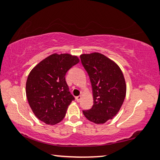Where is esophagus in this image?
<instances>
[{
	"mask_svg": "<svg viewBox=\"0 0 160 160\" xmlns=\"http://www.w3.org/2000/svg\"><path fill=\"white\" fill-rule=\"evenodd\" d=\"M75 99H76V101H77L78 102H79L80 101V99H81V96H78V97H75Z\"/></svg>",
	"mask_w": 160,
	"mask_h": 160,
	"instance_id": "1",
	"label": "esophagus"
}]
</instances>
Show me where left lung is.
Listing matches in <instances>:
<instances>
[{
	"label": "left lung",
	"instance_id": "1",
	"mask_svg": "<svg viewBox=\"0 0 160 160\" xmlns=\"http://www.w3.org/2000/svg\"><path fill=\"white\" fill-rule=\"evenodd\" d=\"M80 60L90 78L94 101L91 109L82 111L83 114L94 123H104L117 114L125 99L123 72L117 64L99 53L82 54Z\"/></svg>",
	"mask_w": 160,
	"mask_h": 160
}]
</instances>
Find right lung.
<instances>
[{"instance_id":"right-lung-1","label":"right lung","mask_w":160,"mask_h":160,"mask_svg":"<svg viewBox=\"0 0 160 160\" xmlns=\"http://www.w3.org/2000/svg\"><path fill=\"white\" fill-rule=\"evenodd\" d=\"M79 61L77 56L53 53L32 70L26 82V95L40 121L54 125L65 117L68 107L75 99L65 76Z\"/></svg>"}]
</instances>
